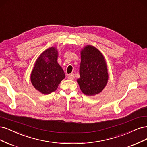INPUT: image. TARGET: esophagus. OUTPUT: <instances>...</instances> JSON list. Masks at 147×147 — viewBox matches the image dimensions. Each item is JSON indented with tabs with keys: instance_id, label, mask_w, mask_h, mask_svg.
<instances>
[{
	"instance_id": "1",
	"label": "esophagus",
	"mask_w": 147,
	"mask_h": 147,
	"mask_svg": "<svg viewBox=\"0 0 147 147\" xmlns=\"http://www.w3.org/2000/svg\"><path fill=\"white\" fill-rule=\"evenodd\" d=\"M68 78L71 80H73L74 79V74H70L68 75Z\"/></svg>"
}]
</instances>
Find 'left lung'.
Returning a JSON list of instances; mask_svg holds the SVG:
<instances>
[{"mask_svg":"<svg viewBox=\"0 0 147 147\" xmlns=\"http://www.w3.org/2000/svg\"><path fill=\"white\" fill-rule=\"evenodd\" d=\"M80 55V78L77 79V82L84 94L95 95L102 92L108 81L106 60L101 52L91 45L84 48Z\"/></svg>","mask_w":147,"mask_h":147,"instance_id":"left-lung-1","label":"left lung"}]
</instances>
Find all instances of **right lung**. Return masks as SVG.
Listing matches in <instances>:
<instances>
[{
	"label": "right lung",
	"mask_w": 147,
	"mask_h": 147,
	"mask_svg": "<svg viewBox=\"0 0 147 147\" xmlns=\"http://www.w3.org/2000/svg\"><path fill=\"white\" fill-rule=\"evenodd\" d=\"M58 51L51 47L42 53L36 60L30 75L33 86L42 94L55 91L65 77L63 69L57 62Z\"/></svg>",
	"instance_id": "1"
}]
</instances>
